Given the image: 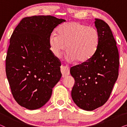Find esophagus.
Instances as JSON below:
<instances>
[{"mask_svg": "<svg viewBox=\"0 0 127 127\" xmlns=\"http://www.w3.org/2000/svg\"><path fill=\"white\" fill-rule=\"evenodd\" d=\"M61 71L62 77H65L66 76H68L70 73V71L68 67L65 66H62L61 67Z\"/></svg>", "mask_w": 127, "mask_h": 127, "instance_id": "obj_1", "label": "esophagus"}]
</instances>
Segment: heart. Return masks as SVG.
<instances>
[{
  "mask_svg": "<svg viewBox=\"0 0 127 127\" xmlns=\"http://www.w3.org/2000/svg\"><path fill=\"white\" fill-rule=\"evenodd\" d=\"M48 42L53 54L57 57L66 49V58L70 61L77 60L86 63L96 53L100 42V35L95 28L88 27L77 21L62 24L57 29V34L51 33Z\"/></svg>",
  "mask_w": 127,
  "mask_h": 127,
  "instance_id": "b5f03b06",
  "label": "heart"
}]
</instances>
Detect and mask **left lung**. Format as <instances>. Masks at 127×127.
<instances>
[{
    "mask_svg": "<svg viewBox=\"0 0 127 127\" xmlns=\"http://www.w3.org/2000/svg\"><path fill=\"white\" fill-rule=\"evenodd\" d=\"M100 42L94 57L86 63L70 69L74 79L72 99L80 108L87 111L103 105L110 96L119 76V54L109 26L95 18Z\"/></svg>",
    "mask_w": 127,
    "mask_h": 127,
    "instance_id": "8db88e82",
    "label": "left lung"
}]
</instances>
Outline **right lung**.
<instances>
[{
    "label": "right lung",
    "mask_w": 127,
    "mask_h": 127,
    "mask_svg": "<svg viewBox=\"0 0 127 127\" xmlns=\"http://www.w3.org/2000/svg\"><path fill=\"white\" fill-rule=\"evenodd\" d=\"M65 21L51 15L25 17L10 37L7 78L14 98L29 110L43 106L61 77V64L50 50L48 39L54 29Z\"/></svg>",
    "instance_id": "obj_1"
}]
</instances>
